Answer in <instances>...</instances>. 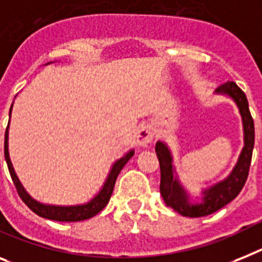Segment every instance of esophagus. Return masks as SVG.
I'll return each instance as SVG.
<instances>
[{"label":"esophagus","mask_w":262,"mask_h":262,"mask_svg":"<svg viewBox=\"0 0 262 262\" xmlns=\"http://www.w3.org/2000/svg\"><path fill=\"white\" fill-rule=\"evenodd\" d=\"M153 138H155V133H153V130L149 126H144L138 130L137 141L141 146H148L153 141Z\"/></svg>","instance_id":"34e87169"}]
</instances>
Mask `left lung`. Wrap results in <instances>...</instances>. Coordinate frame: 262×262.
<instances>
[{
    "label": "left lung",
    "instance_id": "left-lung-1",
    "mask_svg": "<svg viewBox=\"0 0 262 262\" xmlns=\"http://www.w3.org/2000/svg\"><path fill=\"white\" fill-rule=\"evenodd\" d=\"M216 92L229 94L230 97L236 101L239 113L243 116L245 146H244L243 153L239 156L236 168L233 169L232 174L225 181L220 182L216 186L206 190L204 201L201 204L193 205L188 201V194L181 188L179 181L173 177L172 157H170L168 148L162 142L156 144V153H157L160 168H161L160 192H161L165 204L170 206L177 213H180L181 216L204 217L217 212L239 194V192L243 190L244 185H245V182H247L248 174H249L254 146V122L249 112V104H248L247 96H245L243 90L237 86L234 81H228V82L223 83L221 86L217 88Z\"/></svg>",
    "mask_w": 262,
    "mask_h": 262
}]
</instances>
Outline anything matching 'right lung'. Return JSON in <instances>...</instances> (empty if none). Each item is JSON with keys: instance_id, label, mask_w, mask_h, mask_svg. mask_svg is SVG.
Returning a JSON list of instances; mask_svg holds the SVG:
<instances>
[{"instance_id": "right-lung-1", "label": "right lung", "mask_w": 262, "mask_h": 262, "mask_svg": "<svg viewBox=\"0 0 262 262\" xmlns=\"http://www.w3.org/2000/svg\"><path fill=\"white\" fill-rule=\"evenodd\" d=\"M12 111V107H10ZM9 126V125H8ZM4 151H5V160L6 164H8L9 173H10V177L13 180V184H14L15 189H17V193L21 197L24 202H25L28 208L30 210L38 214V216L43 217V219L54 220V221H68V223H74V221H82V220H88L90 217L96 216L97 213H100L101 210L104 209L105 206L107 205V202L111 200V195L113 193L114 184H116V180H117L118 174L122 170V168L125 166L130 157L133 156V150L129 151L126 156H124L122 158H120L116 164L113 165V168L111 170V174L107 177L106 182H105L104 188L101 189V192L98 193L96 197L90 202L85 204V205H78V206H50V205H42L39 202L34 201V200L30 197L28 193L24 190L23 185L19 184L17 176H15L14 170H13L12 162H10V158H9V151H8V127H6L5 132V145H4Z\"/></svg>"}]
</instances>
